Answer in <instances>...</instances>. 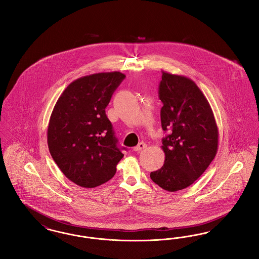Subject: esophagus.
Returning a JSON list of instances; mask_svg holds the SVG:
<instances>
[{
	"instance_id": "1",
	"label": "esophagus",
	"mask_w": 259,
	"mask_h": 259,
	"mask_svg": "<svg viewBox=\"0 0 259 259\" xmlns=\"http://www.w3.org/2000/svg\"><path fill=\"white\" fill-rule=\"evenodd\" d=\"M146 148H147V144H145V143H140L137 147L134 148V150H135V151H141V150H143V149H145Z\"/></svg>"
}]
</instances>
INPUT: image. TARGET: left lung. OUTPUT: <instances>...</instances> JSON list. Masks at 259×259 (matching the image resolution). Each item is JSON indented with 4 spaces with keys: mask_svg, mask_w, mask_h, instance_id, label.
Segmentation results:
<instances>
[{
    "mask_svg": "<svg viewBox=\"0 0 259 259\" xmlns=\"http://www.w3.org/2000/svg\"><path fill=\"white\" fill-rule=\"evenodd\" d=\"M164 165L150 179L167 191L192 185L213 160L219 130L208 100L190 78L162 72L159 84Z\"/></svg>",
    "mask_w": 259,
    "mask_h": 259,
    "instance_id": "1",
    "label": "left lung"
}]
</instances>
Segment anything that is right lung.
Returning a JSON list of instances; mask_svg holds the SVG:
<instances>
[{"instance_id": "1", "label": "right lung", "mask_w": 259, "mask_h": 259, "mask_svg": "<svg viewBox=\"0 0 259 259\" xmlns=\"http://www.w3.org/2000/svg\"><path fill=\"white\" fill-rule=\"evenodd\" d=\"M120 72L99 73L70 83L50 115L48 144L62 172L75 185L92 188L110 181L124 156L106 115Z\"/></svg>"}]
</instances>
